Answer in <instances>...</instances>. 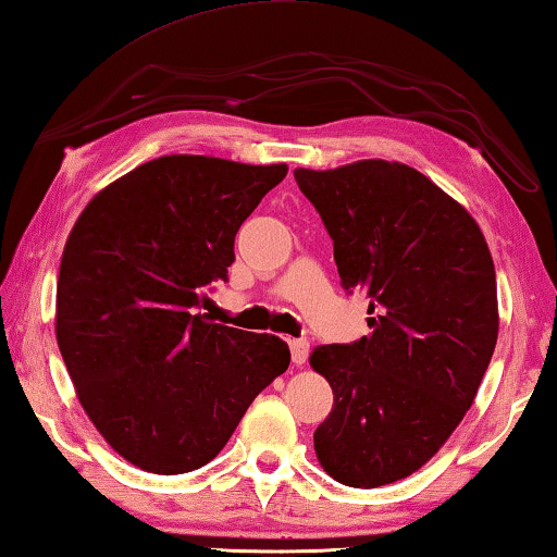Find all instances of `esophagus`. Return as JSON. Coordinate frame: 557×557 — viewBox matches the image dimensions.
<instances>
[{
    "instance_id": "obj_1",
    "label": "esophagus",
    "mask_w": 557,
    "mask_h": 557,
    "mask_svg": "<svg viewBox=\"0 0 557 557\" xmlns=\"http://www.w3.org/2000/svg\"><path fill=\"white\" fill-rule=\"evenodd\" d=\"M288 345H290V357H294V364L304 367L306 359H308V352H310L308 339H290Z\"/></svg>"
}]
</instances>
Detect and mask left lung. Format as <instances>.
<instances>
[{
	"label": "left lung",
	"instance_id": "1",
	"mask_svg": "<svg viewBox=\"0 0 557 557\" xmlns=\"http://www.w3.org/2000/svg\"><path fill=\"white\" fill-rule=\"evenodd\" d=\"M294 175L333 237L343 286L374 315L359 343L310 352L335 394L315 455L339 484L374 490L421 470L470 411L499 335L492 251L472 214L406 163Z\"/></svg>",
	"mask_w": 557,
	"mask_h": 557
}]
</instances>
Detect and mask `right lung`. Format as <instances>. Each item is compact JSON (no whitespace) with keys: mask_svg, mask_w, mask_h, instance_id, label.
Instances as JSON below:
<instances>
[{"mask_svg":"<svg viewBox=\"0 0 557 557\" xmlns=\"http://www.w3.org/2000/svg\"><path fill=\"white\" fill-rule=\"evenodd\" d=\"M286 163L171 153L85 205L67 234L55 339L75 396L116 455L153 474L208 465L290 364L276 335L198 313L227 278L234 234Z\"/></svg>","mask_w":557,"mask_h":557,"instance_id":"right-lung-1","label":"right lung"}]
</instances>
